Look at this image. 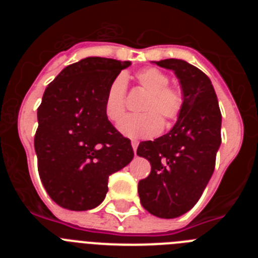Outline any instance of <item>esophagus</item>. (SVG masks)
Segmentation results:
<instances>
[{"instance_id":"esophagus-1","label":"esophagus","mask_w":258,"mask_h":258,"mask_svg":"<svg viewBox=\"0 0 258 258\" xmlns=\"http://www.w3.org/2000/svg\"><path fill=\"white\" fill-rule=\"evenodd\" d=\"M132 147H133L134 152L137 151V147H138V142L137 141H132Z\"/></svg>"}]
</instances>
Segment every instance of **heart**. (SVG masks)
I'll return each mask as SVG.
<instances>
[{"label":"heart","mask_w":258,"mask_h":258,"mask_svg":"<svg viewBox=\"0 0 258 258\" xmlns=\"http://www.w3.org/2000/svg\"><path fill=\"white\" fill-rule=\"evenodd\" d=\"M136 81L145 92L141 115L127 116L120 124V132L131 138H151L163 129V118L172 122L179 117L184 106V94L179 86L169 85V76L157 68L149 67L138 71ZM126 104V81L118 75L111 81L104 95L103 111L113 124L121 121Z\"/></svg>","instance_id":"obj_1"}]
</instances>
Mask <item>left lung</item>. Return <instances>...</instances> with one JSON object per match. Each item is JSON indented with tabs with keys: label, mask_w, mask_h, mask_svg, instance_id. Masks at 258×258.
<instances>
[{
	"label": "left lung",
	"mask_w": 258,
	"mask_h": 258,
	"mask_svg": "<svg viewBox=\"0 0 258 258\" xmlns=\"http://www.w3.org/2000/svg\"><path fill=\"white\" fill-rule=\"evenodd\" d=\"M155 63L174 71L184 106L169 133L138 146L137 155L151 164L149 177L138 183V194L146 211L175 218L197 204L213 174L222 116L213 85L203 71L181 59Z\"/></svg>",
	"instance_id": "left-lung-1"
}]
</instances>
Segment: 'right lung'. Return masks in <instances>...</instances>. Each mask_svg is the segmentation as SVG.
Wrapping results in <instances>:
<instances>
[{"label":"right lung","mask_w":258,"mask_h":258,"mask_svg":"<svg viewBox=\"0 0 258 258\" xmlns=\"http://www.w3.org/2000/svg\"><path fill=\"white\" fill-rule=\"evenodd\" d=\"M129 60L90 56L70 64L47 85L37 108L38 174L58 206L88 211L108 191V177L134 156L131 140L106 117L108 85Z\"/></svg>","instance_id":"1"}]
</instances>
